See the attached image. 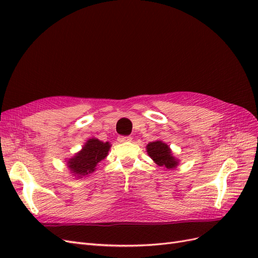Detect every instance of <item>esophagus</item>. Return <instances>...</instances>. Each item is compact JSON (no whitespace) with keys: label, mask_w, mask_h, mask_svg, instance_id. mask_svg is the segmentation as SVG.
<instances>
[{"label":"esophagus","mask_w":258,"mask_h":258,"mask_svg":"<svg viewBox=\"0 0 258 258\" xmlns=\"http://www.w3.org/2000/svg\"><path fill=\"white\" fill-rule=\"evenodd\" d=\"M118 141H119L120 143H127V142H131V141H132V138H131V137H129V136H127V137H124V136H120V137H118Z\"/></svg>","instance_id":"34e87169"}]
</instances>
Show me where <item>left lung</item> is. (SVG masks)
I'll return each mask as SVG.
<instances>
[{"label":"left lung","mask_w":258,"mask_h":258,"mask_svg":"<svg viewBox=\"0 0 258 258\" xmlns=\"http://www.w3.org/2000/svg\"><path fill=\"white\" fill-rule=\"evenodd\" d=\"M146 151L148 156L160 167L173 169L178 165V160L174 158L169 145L161 141L148 143L146 146Z\"/></svg>","instance_id":"obj_1"}]
</instances>
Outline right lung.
I'll use <instances>...</instances> for the list:
<instances>
[{
  "label": "right lung",
  "instance_id": "add662e5",
  "mask_svg": "<svg viewBox=\"0 0 258 258\" xmlns=\"http://www.w3.org/2000/svg\"><path fill=\"white\" fill-rule=\"evenodd\" d=\"M111 144L102 142L98 139H89L83 146V150L68 160V168L72 175L83 177L91 174L96 170L100 161H102L108 154Z\"/></svg>",
  "mask_w": 258,
  "mask_h": 258
}]
</instances>
